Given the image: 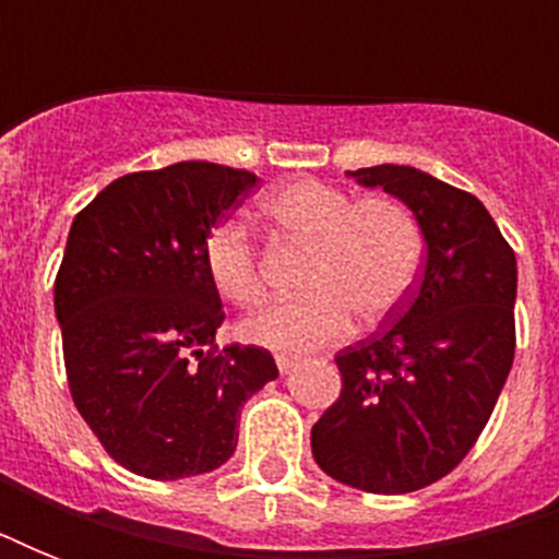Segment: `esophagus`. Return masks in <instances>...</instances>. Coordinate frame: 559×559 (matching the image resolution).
Here are the masks:
<instances>
[{
  "mask_svg": "<svg viewBox=\"0 0 559 559\" xmlns=\"http://www.w3.org/2000/svg\"><path fill=\"white\" fill-rule=\"evenodd\" d=\"M298 362H301V359H298V357H289V354H278V357H275V366H278L281 373L293 371V368H296Z\"/></svg>",
  "mask_w": 559,
  "mask_h": 559,
  "instance_id": "1",
  "label": "esophagus"
}]
</instances>
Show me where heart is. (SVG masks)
Segmentation results:
<instances>
[{
  "label": "heart",
  "mask_w": 559,
  "mask_h": 559,
  "mask_svg": "<svg viewBox=\"0 0 559 559\" xmlns=\"http://www.w3.org/2000/svg\"><path fill=\"white\" fill-rule=\"evenodd\" d=\"M281 235L313 246L305 289L310 296L263 307L240 336L270 350H313L342 340L354 313L380 322L415 284L424 237L415 214L394 197L354 200L342 188L301 179L263 202ZM202 263L226 301L254 307L263 298L258 249L243 223L223 219L202 240Z\"/></svg>",
  "instance_id": "b5f03b06"
}]
</instances>
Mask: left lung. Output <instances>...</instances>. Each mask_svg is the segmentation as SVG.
<instances>
[{
  "instance_id": "1",
  "label": "left lung",
  "mask_w": 559,
  "mask_h": 559,
  "mask_svg": "<svg viewBox=\"0 0 559 559\" xmlns=\"http://www.w3.org/2000/svg\"><path fill=\"white\" fill-rule=\"evenodd\" d=\"M415 214L420 278L380 331L336 354L340 400L310 432L316 464L368 493H412L459 467L493 415L516 348V254L467 191L408 165L350 170Z\"/></svg>"
}]
</instances>
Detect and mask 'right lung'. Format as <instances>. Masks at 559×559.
I'll list each match as a JSON object with an SVG mask.
<instances>
[{
    "label": "right lung",
    "instance_id": "1",
    "mask_svg": "<svg viewBox=\"0 0 559 559\" xmlns=\"http://www.w3.org/2000/svg\"><path fill=\"white\" fill-rule=\"evenodd\" d=\"M258 177L177 162L109 182L74 217L55 281L69 391L135 476H200L235 455L240 408L278 377L266 348L214 333L226 313L202 240Z\"/></svg>",
    "mask_w": 559,
    "mask_h": 559
}]
</instances>
